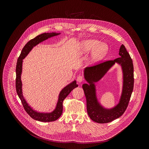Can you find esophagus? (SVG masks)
Returning <instances> with one entry per match:
<instances>
[{
	"label": "esophagus",
	"mask_w": 149,
	"mask_h": 149,
	"mask_svg": "<svg viewBox=\"0 0 149 149\" xmlns=\"http://www.w3.org/2000/svg\"><path fill=\"white\" fill-rule=\"evenodd\" d=\"M83 79H84L83 77L81 76V75H78V76L77 77V81L79 83L83 81Z\"/></svg>",
	"instance_id": "esophagus-1"
}]
</instances>
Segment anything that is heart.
<instances>
[{"instance_id":"obj_1","label":"heart","mask_w":149,"mask_h":149,"mask_svg":"<svg viewBox=\"0 0 149 149\" xmlns=\"http://www.w3.org/2000/svg\"><path fill=\"white\" fill-rule=\"evenodd\" d=\"M93 52L90 62L91 63H95L100 61L107 52V47L104 44L95 39H88L82 41L79 45L78 52L79 55H83L88 53L94 50Z\"/></svg>"}]
</instances>
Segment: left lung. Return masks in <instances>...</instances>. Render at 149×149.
<instances>
[{"mask_svg": "<svg viewBox=\"0 0 149 149\" xmlns=\"http://www.w3.org/2000/svg\"><path fill=\"white\" fill-rule=\"evenodd\" d=\"M120 57L107 61L84 70V78L88 84H84L82 88L87 100V110L90 118L98 123H107L120 117L128 106L134 87V68L133 61L124 45L119 51ZM116 62L123 71V90L119 104L114 108L105 109L99 103L96 95L95 82L100 80Z\"/></svg>", "mask_w": 149, "mask_h": 149, "instance_id": "1", "label": "left lung"}]
</instances>
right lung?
I'll use <instances>...</instances> for the list:
<instances>
[{
  "mask_svg": "<svg viewBox=\"0 0 149 149\" xmlns=\"http://www.w3.org/2000/svg\"><path fill=\"white\" fill-rule=\"evenodd\" d=\"M60 33H42L35 38L30 40L28 43L25 45L21 52L20 56H19L16 63V90L17 94L22 103L24 108L26 112L33 119L42 121V122H51L56 120L59 118L62 113L63 110V101L68 95L71 91L75 88L78 87L76 81H72L71 83L68 84L65 87L63 88L59 93L58 100L56 104L55 109L51 113H39L33 110L28 105L25 99L24 98L22 94V84L21 81V74L22 71V62L23 59L27 56L29 52L36 45L39 44L42 41L47 40V39L51 38L54 36L59 35Z\"/></svg>",
  "mask_w": 149,
  "mask_h": 149,
  "instance_id": "1",
  "label": "right lung"
}]
</instances>
